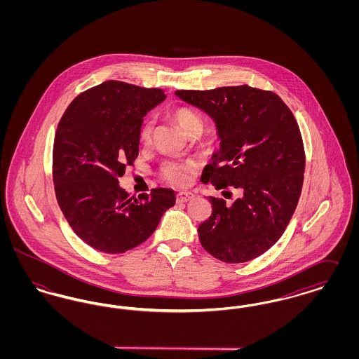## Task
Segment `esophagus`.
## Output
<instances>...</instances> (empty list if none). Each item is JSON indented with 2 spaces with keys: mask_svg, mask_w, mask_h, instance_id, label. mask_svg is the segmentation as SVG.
<instances>
[{
  "mask_svg": "<svg viewBox=\"0 0 359 359\" xmlns=\"http://www.w3.org/2000/svg\"><path fill=\"white\" fill-rule=\"evenodd\" d=\"M195 198V195L192 194V192H184V191H182V192H179L177 194V202L180 203H183V202H189V201H192Z\"/></svg>",
  "mask_w": 359,
  "mask_h": 359,
  "instance_id": "obj_1",
  "label": "esophagus"
}]
</instances>
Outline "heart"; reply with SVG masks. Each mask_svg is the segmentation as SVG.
I'll list each match as a JSON object with an SVG mask.
<instances>
[{
  "label": "heart",
  "mask_w": 359,
  "mask_h": 359,
  "mask_svg": "<svg viewBox=\"0 0 359 359\" xmlns=\"http://www.w3.org/2000/svg\"><path fill=\"white\" fill-rule=\"evenodd\" d=\"M172 118L176 121L180 128L191 135L194 132H199L202 128L201 117L187 106H177L173 107L171 111ZM154 130V122L151 120L144 121L141 129H140V140L142 142H148L152 136ZM194 168V164L191 161H179V160H167L161 164L160 172L161 176L173 186H183L189 179V173Z\"/></svg>",
  "instance_id": "heart-1"
}]
</instances>
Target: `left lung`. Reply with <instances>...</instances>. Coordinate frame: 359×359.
<instances>
[{
	"mask_svg": "<svg viewBox=\"0 0 359 359\" xmlns=\"http://www.w3.org/2000/svg\"><path fill=\"white\" fill-rule=\"evenodd\" d=\"M176 95L211 116L219 130L221 149L202 182L241 194L231 205L208 196L212 212L199 224V241L223 262L255 259L283 236L302 194L306 154L297 121L276 93L248 85Z\"/></svg>",
	"mask_w": 359,
	"mask_h": 359,
	"instance_id": "left-lung-1",
	"label": "left lung"
}]
</instances>
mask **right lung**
Instances as JSON below:
<instances>
[{"instance_id": "obj_1", "label": "right lung", "mask_w": 359, "mask_h": 359, "mask_svg": "<svg viewBox=\"0 0 359 359\" xmlns=\"http://www.w3.org/2000/svg\"><path fill=\"white\" fill-rule=\"evenodd\" d=\"M164 100L163 88L106 81L81 93L57 123L56 199L75 234L95 250L120 255L141 245L176 202L171 188L136 198L118 184L138 156L144 116Z\"/></svg>"}]
</instances>
